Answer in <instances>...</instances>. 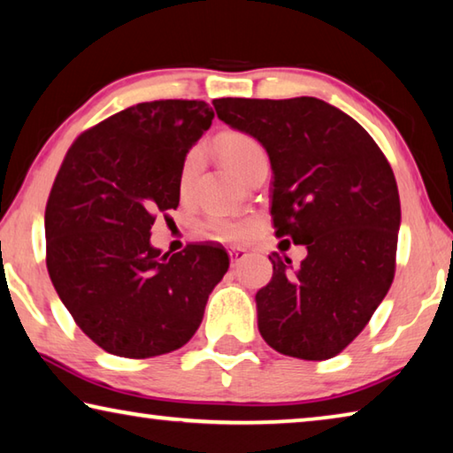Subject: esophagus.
Returning a JSON list of instances; mask_svg holds the SVG:
<instances>
[{"mask_svg":"<svg viewBox=\"0 0 453 453\" xmlns=\"http://www.w3.org/2000/svg\"><path fill=\"white\" fill-rule=\"evenodd\" d=\"M248 256V250H243L237 245V248H229V259H232V265H235L237 262H242V259Z\"/></svg>","mask_w":453,"mask_h":453,"instance_id":"34e87169","label":"esophagus"}]
</instances>
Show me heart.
I'll use <instances>...</instances> for the list:
<instances>
[{
  "label": "heart",
  "mask_w": 453,
  "mask_h": 453,
  "mask_svg": "<svg viewBox=\"0 0 453 453\" xmlns=\"http://www.w3.org/2000/svg\"><path fill=\"white\" fill-rule=\"evenodd\" d=\"M218 151L224 164L232 170L235 175L243 178V173L248 172V167L256 162L259 156H264L262 145H259L254 137L243 134V132H226L218 137ZM197 170V153H191L186 159L181 170V181L188 183L191 175ZM211 229L221 237L234 240V237H242L245 234V224L232 219H213Z\"/></svg>",
  "instance_id": "heart-1"
}]
</instances>
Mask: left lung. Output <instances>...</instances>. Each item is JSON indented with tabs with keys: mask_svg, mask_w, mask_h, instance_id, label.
<instances>
[{
	"mask_svg": "<svg viewBox=\"0 0 453 453\" xmlns=\"http://www.w3.org/2000/svg\"><path fill=\"white\" fill-rule=\"evenodd\" d=\"M218 118L270 156L275 235L308 248L272 254L257 327L283 356L321 362L346 349L395 273L400 194L386 156L354 118L318 97L213 99Z\"/></svg>",
	"mask_w": 453,
	"mask_h": 453,
	"instance_id": "1",
	"label": "left lung"
}]
</instances>
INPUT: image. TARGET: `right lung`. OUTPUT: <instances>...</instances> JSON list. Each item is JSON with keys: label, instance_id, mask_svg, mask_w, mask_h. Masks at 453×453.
Instances as JSON below:
<instances>
[{"label": "right lung", "instance_id": "add662e5", "mask_svg": "<svg viewBox=\"0 0 453 453\" xmlns=\"http://www.w3.org/2000/svg\"><path fill=\"white\" fill-rule=\"evenodd\" d=\"M213 110L197 99L127 107L67 150L45 205L48 272L91 342L119 357L170 354L191 340L229 267L224 248L150 243L156 213L180 203L188 151Z\"/></svg>", "mask_w": 453, "mask_h": 453}]
</instances>
